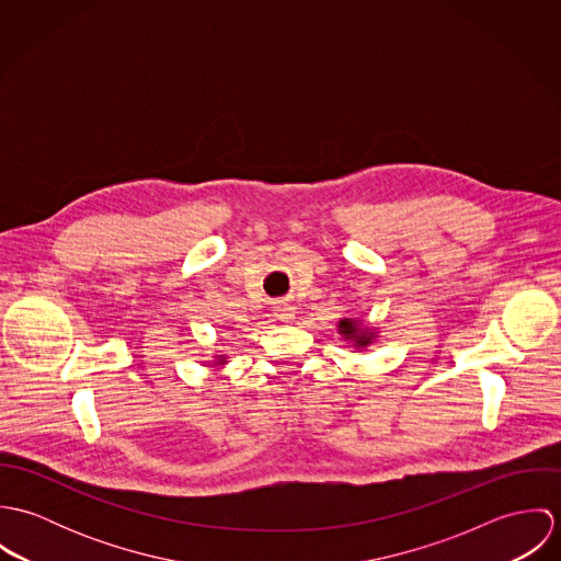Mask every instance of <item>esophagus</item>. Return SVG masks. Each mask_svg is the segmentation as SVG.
<instances>
[{
    "mask_svg": "<svg viewBox=\"0 0 561 561\" xmlns=\"http://www.w3.org/2000/svg\"><path fill=\"white\" fill-rule=\"evenodd\" d=\"M274 316L280 321H291L296 318V309L287 302H276L274 305Z\"/></svg>",
    "mask_w": 561,
    "mask_h": 561,
    "instance_id": "1",
    "label": "esophagus"
}]
</instances>
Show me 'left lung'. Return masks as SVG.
Masks as SVG:
<instances>
[{
    "instance_id": "obj_1",
    "label": "left lung",
    "mask_w": 561,
    "mask_h": 561,
    "mask_svg": "<svg viewBox=\"0 0 561 561\" xmlns=\"http://www.w3.org/2000/svg\"><path fill=\"white\" fill-rule=\"evenodd\" d=\"M336 328H339V334L343 339L352 341V347H356V350H363V347L371 345L374 339H376V330L374 328H367L360 321L352 320V318L339 321Z\"/></svg>"
}]
</instances>
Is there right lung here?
<instances>
[{
  "label": "right lung",
  "mask_w": 561,
  "mask_h": 561,
  "mask_svg": "<svg viewBox=\"0 0 561 561\" xmlns=\"http://www.w3.org/2000/svg\"><path fill=\"white\" fill-rule=\"evenodd\" d=\"M227 363V356H216V365H225Z\"/></svg>",
  "instance_id": "right-lung-1"
}]
</instances>
